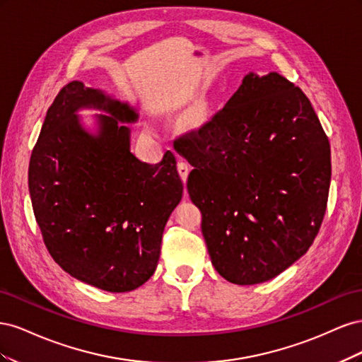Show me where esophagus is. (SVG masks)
I'll list each match as a JSON object with an SVG mask.
<instances>
[{"label":"esophagus","instance_id":"1","mask_svg":"<svg viewBox=\"0 0 362 362\" xmlns=\"http://www.w3.org/2000/svg\"><path fill=\"white\" fill-rule=\"evenodd\" d=\"M177 168H178L180 177H181V180H182V182L185 185V181H187V175H189V170H190L189 163L184 161V160H180L178 164H177ZM184 194H187V190H185V187H184Z\"/></svg>","mask_w":362,"mask_h":362}]
</instances>
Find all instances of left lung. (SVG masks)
Instances as JSON below:
<instances>
[{"mask_svg":"<svg viewBox=\"0 0 362 362\" xmlns=\"http://www.w3.org/2000/svg\"><path fill=\"white\" fill-rule=\"evenodd\" d=\"M175 149L218 275L237 286L278 276L313 245L331 184V146L298 86L247 74L226 105Z\"/></svg>","mask_w":362,"mask_h":362,"instance_id":"1","label":"left lung"}]
</instances>
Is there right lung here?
<instances>
[{"label":"right lung","mask_w":362,"mask_h":362,"mask_svg":"<svg viewBox=\"0 0 362 362\" xmlns=\"http://www.w3.org/2000/svg\"><path fill=\"white\" fill-rule=\"evenodd\" d=\"M93 106L100 131L89 135L74 113ZM137 113L101 90L71 81L47 112L31 152L28 189L49 255L71 276L112 293L136 290L154 275L161 237L182 198L177 158L157 164L129 151Z\"/></svg>","instance_id":"add662e5"}]
</instances>
